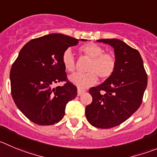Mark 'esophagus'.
Instances as JSON below:
<instances>
[{
    "mask_svg": "<svg viewBox=\"0 0 157 157\" xmlns=\"http://www.w3.org/2000/svg\"><path fill=\"white\" fill-rule=\"evenodd\" d=\"M84 92H85V90H81V89H78V90H77V95H78V96H80V95H81L82 94L84 93Z\"/></svg>",
    "mask_w": 157,
    "mask_h": 157,
    "instance_id": "esophagus-1",
    "label": "esophagus"
}]
</instances>
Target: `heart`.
Listing matches in <instances>:
<instances>
[{
  "label": "heart",
  "mask_w": 157,
  "mask_h": 157,
  "mask_svg": "<svg viewBox=\"0 0 157 157\" xmlns=\"http://www.w3.org/2000/svg\"><path fill=\"white\" fill-rule=\"evenodd\" d=\"M79 51L83 56L90 58L87 67V73L74 74L70 80L79 89H86L94 85L98 80L108 78L113 74L116 68V59L112 54L105 52L101 45L87 43L80 46ZM62 63L66 70L73 73L76 70V59L70 48L66 49L62 55Z\"/></svg>",
  "instance_id": "b5f03b06"
}]
</instances>
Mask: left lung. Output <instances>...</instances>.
I'll return each mask as SVG.
<instances>
[{"label": "left lung", "instance_id": "obj_1", "mask_svg": "<svg viewBox=\"0 0 157 157\" xmlns=\"http://www.w3.org/2000/svg\"><path fill=\"white\" fill-rule=\"evenodd\" d=\"M114 48L116 68L104 83L89 90L92 102L85 115L90 125L99 128L119 125L136 112L143 101L147 74L138 50L117 39H99Z\"/></svg>", "mask_w": 157, "mask_h": 157}]
</instances>
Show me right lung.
<instances>
[{"label": "right lung", "mask_w": 157, "mask_h": 157, "mask_svg": "<svg viewBox=\"0 0 157 157\" xmlns=\"http://www.w3.org/2000/svg\"><path fill=\"white\" fill-rule=\"evenodd\" d=\"M78 41L54 33L32 39L19 52L10 73L11 96L32 122L40 125L59 122L65 115L67 104L77 97V87L67 80L62 55ZM63 81V86L52 87Z\"/></svg>", "instance_id": "obj_1"}]
</instances>
